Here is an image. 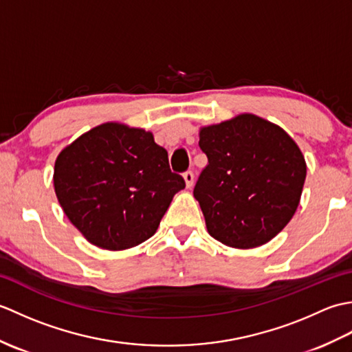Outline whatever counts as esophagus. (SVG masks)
I'll return each instance as SVG.
<instances>
[{"label":"esophagus","mask_w":352,"mask_h":352,"mask_svg":"<svg viewBox=\"0 0 352 352\" xmlns=\"http://www.w3.org/2000/svg\"><path fill=\"white\" fill-rule=\"evenodd\" d=\"M183 177H184L186 186H188V188L190 189L192 186H193V180H195V177H193V172H192V170H186L184 174H183Z\"/></svg>","instance_id":"1"}]
</instances>
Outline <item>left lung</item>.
<instances>
[{"label": "left lung", "instance_id": "left-lung-1", "mask_svg": "<svg viewBox=\"0 0 352 352\" xmlns=\"http://www.w3.org/2000/svg\"><path fill=\"white\" fill-rule=\"evenodd\" d=\"M208 164L193 197L208 234L233 248H256L287 226L307 174L301 149L281 126L251 113L203 126Z\"/></svg>", "mask_w": 352, "mask_h": 352}]
</instances>
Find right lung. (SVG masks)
<instances>
[{
	"label": "right lung",
	"instance_id": "add662e5",
	"mask_svg": "<svg viewBox=\"0 0 352 352\" xmlns=\"http://www.w3.org/2000/svg\"><path fill=\"white\" fill-rule=\"evenodd\" d=\"M184 186L153 133L118 122L81 134L54 166V190L65 214L89 242L110 251L151 237Z\"/></svg>",
	"mask_w": 352,
	"mask_h": 352
}]
</instances>
